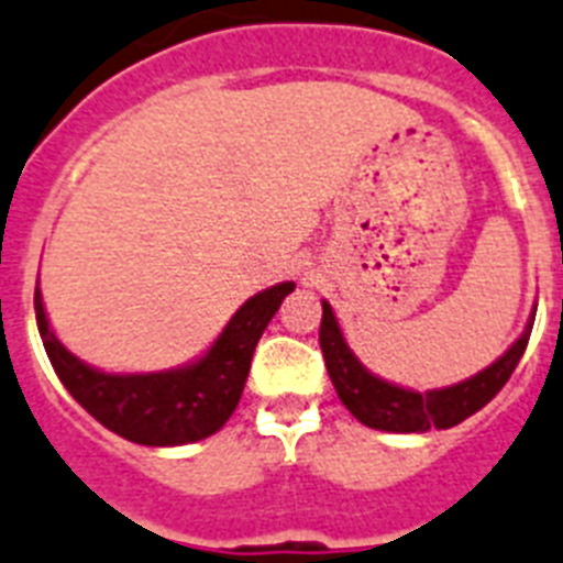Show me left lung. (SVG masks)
Instances as JSON below:
<instances>
[{
	"label": "left lung",
	"mask_w": 563,
	"mask_h": 563,
	"mask_svg": "<svg viewBox=\"0 0 563 563\" xmlns=\"http://www.w3.org/2000/svg\"><path fill=\"white\" fill-rule=\"evenodd\" d=\"M532 321H536V316L530 319L521 339L496 364H489L478 376L455 384V387L430 393L405 390V387L387 384L373 376V373H367L358 364V358L350 353L347 341L341 335L339 321H335L328 301H321L319 344L341 405L347 407L362 424L387 432H427L432 427L446 430V427L461 424V421L470 419L473 412H478L487 401L496 398V393L510 382L512 369L521 362L532 333Z\"/></svg>",
	"instance_id": "obj_1"
}]
</instances>
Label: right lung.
Instances as JSON below:
<instances>
[{
  "label": "right lung",
  "instance_id": "obj_1",
  "mask_svg": "<svg viewBox=\"0 0 563 563\" xmlns=\"http://www.w3.org/2000/svg\"><path fill=\"white\" fill-rule=\"evenodd\" d=\"M292 287V282H285L244 301L208 355L196 364L147 376H110L81 364L53 335L40 287L33 307L47 358L67 393L99 424L122 439L144 446H173L208 439L233 416L247 382L253 350Z\"/></svg>",
  "mask_w": 563,
  "mask_h": 563
}]
</instances>
